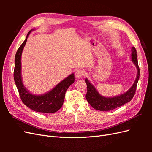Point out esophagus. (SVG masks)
<instances>
[{"mask_svg":"<svg viewBox=\"0 0 152 152\" xmlns=\"http://www.w3.org/2000/svg\"><path fill=\"white\" fill-rule=\"evenodd\" d=\"M85 71L84 70H82V69H79L76 71L75 72V77L76 78H80L81 77H83L85 75Z\"/></svg>","mask_w":152,"mask_h":152,"instance_id":"34e87169","label":"esophagus"}]
</instances>
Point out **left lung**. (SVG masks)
<instances>
[{"instance_id":"obj_1","label":"left lung","mask_w":152,"mask_h":152,"mask_svg":"<svg viewBox=\"0 0 152 152\" xmlns=\"http://www.w3.org/2000/svg\"><path fill=\"white\" fill-rule=\"evenodd\" d=\"M131 61L136 66L137 73L134 83L125 93L119 94L113 97H104L102 96L87 78L86 79V83L87 87V92L86 95V99L92 107L99 111H110L117 107H121L132 99L134 96L137 82L140 79V68L137 59L136 50L134 47L131 48Z\"/></svg>"}]
</instances>
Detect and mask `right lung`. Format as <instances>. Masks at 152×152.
<instances>
[{"instance_id": "1", "label": "right lung", "mask_w": 152, "mask_h": 152, "mask_svg": "<svg viewBox=\"0 0 152 152\" xmlns=\"http://www.w3.org/2000/svg\"><path fill=\"white\" fill-rule=\"evenodd\" d=\"M31 30L26 35L25 41L18 49L15 55L14 79L19 92L22 102L27 107L34 111L45 113L56 112L60 109L65 99L66 91L75 81L73 73L59 82L54 88L43 94H35L30 93L25 86L21 77V54Z\"/></svg>"}]
</instances>
